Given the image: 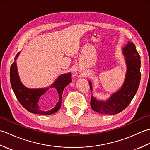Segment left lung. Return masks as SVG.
<instances>
[{
	"label": "left lung",
	"instance_id": "left-lung-1",
	"mask_svg": "<svg viewBox=\"0 0 150 150\" xmlns=\"http://www.w3.org/2000/svg\"><path fill=\"white\" fill-rule=\"evenodd\" d=\"M127 70L124 83L119 90L111 95L107 100H97L91 96V107L98 113L113 115L123 111L131 103L135 95L141 81V57L135 44L128 41L122 49ZM91 93L93 91L92 82L88 81Z\"/></svg>",
	"mask_w": 150,
	"mask_h": 150
}]
</instances>
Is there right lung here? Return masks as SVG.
<instances>
[{"label": "right lung", "mask_w": 150, "mask_h": 150, "mask_svg": "<svg viewBox=\"0 0 150 150\" xmlns=\"http://www.w3.org/2000/svg\"><path fill=\"white\" fill-rule=\"evenodd\" d=\"M21 52H18L16 55L13 62L10 68V82L11 88L13 90L16 97L19 103L30 113L39 115H51L55 113L58 111L62 103V95L64 89L69 83L71 82V72L64 73L59 76L55 82L47 88H28L22 83L19 77L17 60ZM55 87L59 94V100L56 106L48 111L42 110L38 105L40 97L48 90L50 88Z\"/></svg>", "instance_id": "obj_1"}]
</instances>
